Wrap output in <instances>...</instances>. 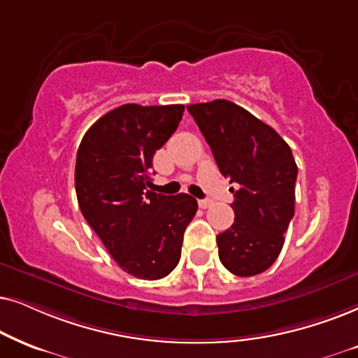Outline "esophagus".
Returning a JSON list of instances; mask_svg holds the SVG:
<instances>
[{
	"label": "esophagus",
	"mask_w": 358,
	"mask_h": 358,
	"mask_svg": "<svg viewBox=\"0 0 358 358\" xmlns=\"http://www.w3.org/2000/svg\"><path fill=\"white\" fill-rule=\"evenodd\" d=\"M211 204H213L211 199H199V201H198V206L203 208V209L209 208V206H211Z\"/></svg>",
	"instance_id": "obj_1"
}]
</instances>
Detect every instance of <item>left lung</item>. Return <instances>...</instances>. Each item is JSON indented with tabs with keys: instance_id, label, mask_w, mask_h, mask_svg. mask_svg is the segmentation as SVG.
Returning <instances> with one entry per match:
<instances>
[{
	"instance_id": "1",
	"label": "left lung",
	"mask_w": 358,
	"mask_h": 358,
	"mask_svg": "<svg viewBox=\"0 0 358 358\" xmlns=\"http://www.w3.org/2000/svg\"><path fill=\"white\" fill-rule=\"evenodd\" d=\"M219 171L236 187L234 224L216 237L219 260L237 276L273 265L294 214L298 166L278 132L227 99L189 104Z\"/></svg>"
}]
</instances>
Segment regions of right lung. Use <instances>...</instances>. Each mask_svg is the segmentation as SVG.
I'll return each instance as SVG.
<instances>
[{
  "mask_svg": "<svg viewBox=\"0 0 358 358\" xmlns=\"http://www.w3.org/2000/svg\"><path fill=\"white\" fill-rule=\"evenodd\" d=\"M183 104H122L87 131L76 152L75 189L83 217L124 271L160 280L178 265L198 203L147 189L154 154L182 121Z\"/></svg>",
  "mask_w": 358,
  "mask_h": 358,
  "instance_id": "1",
  "label": "right lung"
}]
</instances>
